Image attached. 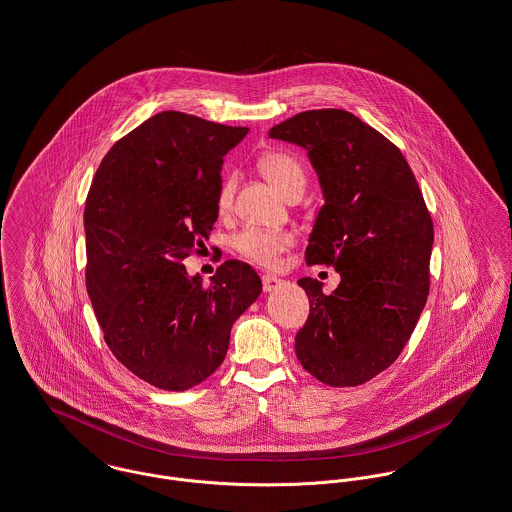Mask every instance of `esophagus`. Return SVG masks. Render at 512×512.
Listing matches in <instances>:
<instances>
[{
  "mask_svg": "<svg viewBox=\"0 0 512 512\" xmlns=\"http://www.w3.org/2000/svg\"><path fill=\"white\" fill-rule=\"evenodd\" d=\"M280 284H282V280H280L278 276L263 275V290H265V292H273Z\"/></svg>",
  "mask_w": 512,
  "mask_h": 512,
  "instance_id": "esophagus-1",
  "label": "esophagus"
}]
</instances>
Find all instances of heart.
Segmentation results:
<instances>
[{"mask_svg":"<svg viewBox=\"0 0 512 512\" xmlns=\"http://www.w3.org/2000/svg\"><path fill=\"white\" fill-rule=\"evenodd\" d=\"M259 169L267 177V181L278 189L284 197L290 193L302 189L306 185V177L302 171V165L284 154V152H269L259 159ZM234 198V181L226 179L220 187V193L216 198L218 212L224 214L230 210ZM290 245V236L282 232H267V230H243L234 237V249L253 265L259 267H273L278 263L280 253Z\"/></svg>","mask_w":512,"mask_h":512,"instance_id":"1","label":"heart"}]
</instances>
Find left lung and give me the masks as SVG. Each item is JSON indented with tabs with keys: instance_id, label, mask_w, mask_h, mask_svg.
<instances>
[{
	"instance_id": "obj_1",
	"label": "left lung",
	"mask_w": 512,
	"mask_h": 512,
	"mask_svg": "<svg viewBox=\"0 0 512 512\" xmlns=\"http://www.w3.org/2000/svg\"><path fill=\"white\" fill-rule=\"evenodd\" d=\"M269 136L308 150L325 204L306 263L341 275L329 296L319 280H298L310 315L296 356L327 386H360L394 364L427 304L431 214L399 148L349 111H306Z\"/></svg>"
}]
</instances>
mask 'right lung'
I'll list each match as a JSON object with an SVG mask.
<instances>
[{
    "label": "right lung",
    "instance_id": "right-lung-1",
    "mask_svg": "<svg viewBox=\"0 0 512 512\" xmlns=\"http://www.w3.org/2000/svg\"><path fill=\"white\" fill-rule=\"evenodd\" d=\"M247 132L158 113L109 150L85 200V284L105 343L159 390L206 380L228 353L234 321L263 290L236 259L210 284L183 265L212 232L224 156Z\"/></svg>",
    "mask_w": 512,
    "mask_h": 512
}]
</instances>
